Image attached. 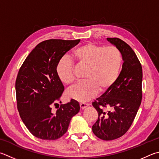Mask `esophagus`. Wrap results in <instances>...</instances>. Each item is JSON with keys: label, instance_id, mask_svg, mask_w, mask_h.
Returning <instances> with one entry per match:
<instances>
[{"label": "esophagus", "instance_id": "esophagus-1", "mask_svg": "<svg viewBox=\"0 0 159 159\" xmlns=\"http://www.w3.org/2000/svg\"><path fill=\"white\" fill-rule=\"evenodd\" d=\"M88 106L89 105L88 104V103H80V108H81V109H85V108H87Z\"/></svg>", "mask_w": 159, "mask_h": 159}]
</instances>
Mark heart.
<instances>
[{
    "instance_id": "obj_1",
    "label": "heart",
    "mask_w": 159,
    "mask_h": 159,
    "mask_svg": "<svg viewBox=\"0 0 159 159\" xmlns=\"http://www.w3.org/2000/svg\"><path fill=\"white\" fill-rule=\"evenodd\" d=\"M72 57L80 65L87 67L86 81L78 83L67 92L69 97L80 102H86L96 96L99 89L105 92L111 88L119 76L122 66V55L113 46L87 43L76 48ZM56 73L66 85L74 82V64L71 59L63 57L57 62Z\"/></svg>"
}]
</instances>
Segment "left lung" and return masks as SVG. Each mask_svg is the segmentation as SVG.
Here are the masks:
<instances>
[{"mask_svg":"<svg viewBox=\"0 0 159 159\" xmlns=\"http://www.w3.org/2000/svg\"><path fill=\"white\" fill-rule=\"evenodd\" d=\"M120 51L123 60L122 71L116 82L92 103L99 117L92 126L94 134L103 140L120 138L128 131L142 101L143 70L132 48L119 38H107ZM109 107L108 112L101 106Z\"/></svg>","mask_w":159,"mask_h":159,"instance_id":"1","label":"left lung"}]
</instances>
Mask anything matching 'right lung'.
Segmentation results:
<instances>
[{
  "label": "right lung",
  "mask_w": 159,
  "mask_h": 159,
  "mask_svg": "<svg viewBox=\"0 0 159 159\" xmlns=\"http://www.w3.org/2000/svg\"><path fill=\"white\" fill-rule=\"evenodd\" d=\"M80 41L49 39L39 43L19 71L15 88L20 117L31 134L40 139L53 140L62 136L80 111L79 102L71 99L56 113L51 111L65 89L56 73L57 62Z\"/></svg>",
  "instance_id": "right-lung-1"
}]
</instances>
